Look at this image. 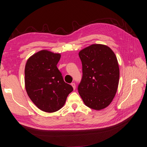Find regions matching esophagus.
<instances>
[{"label":"esophagus","instance_id":"1","mask_svg":"<svg viewBox=\"0 0 147 147\" xmlns=\"http://www.w3.org/2000/svg\"><path fill=\"white\" fill-rule=\"evenodd\" d=\"M71 86H72V87H73L74 90H75V88H76V86H75V84L74 83H71Z\"/></svg>","mask_w":147,"mask_h":147}]
</instances>
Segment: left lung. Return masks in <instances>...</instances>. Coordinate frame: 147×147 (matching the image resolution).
<instances>
[{"label": "left lung", "mask_w": 147, "mask_h": 147, "mask_svg": "<svg viewBox=\"0 0 147 147\" xmlns=\"http://www.w3.org/2000/svg\"><path fill=\"white\" fill-rule=\"evenodd\" d=\"M79 57L83 77L78 87L86 105L100 110L110 105L119 84V67L117 58L109 46L93 44L82 49Z\"/></svg>", "instance_id": "obj_1"}]
</instances>
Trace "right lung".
I'll use <instances>...</instances> for the list:
<instances>
[{
  "instance_id": "add662e5",
  "label": "right lung",
  "mask_w": 147,
  "mask_h": 147,
  "mask_svg": "<svg viewBox=\"0 0 147 147\" xmlns=\"http://www.w3.org/2000/svg\"><path fill=\"white\" fill-rule=\"evenodd\" d=\"M60 54L42 50L29 57L25 69L27 94L36 106L45 112L61 109L73 87L64 81L57 64Z\"/></svg>"
}]
</instances>
